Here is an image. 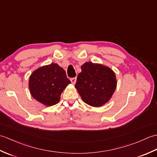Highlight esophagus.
Here are the masks:
<instances>
[{
  "mask_svg": "<svg viewBox=\"0 0 157 157\" xmlns=\"http://www.w3.org/2000/svg\"><path fill=\"white\" fill-rule=\"evenodd\" d=\"M70 80H71V83H72L73 84H75V83H76L77 78H71V79H70Z\"/></svg>",
  "mask_w": 157,
  "mask_h": 157,
  "instance_id": "34e87169",
  "label": "esophagus"
}]
</instances>
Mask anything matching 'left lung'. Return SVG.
I'll return each instance as SVG.
<instances>
[{"instance_id": "obj_1", "label": "left lung", "mask_w": 157, "mask_h": 157, "mask_svg": "<svg viewBox=\"0 0 157 157\" xmlns=\"http://www.w3.org/2000/svg\"><path fill=\"white\" fill-rule=\"evenodd\" d=\"M81 69L75 87L83 101L94 107L104 105L115 91V72L107 66L92 62H86Z\"/></svg>"}]
</instances>
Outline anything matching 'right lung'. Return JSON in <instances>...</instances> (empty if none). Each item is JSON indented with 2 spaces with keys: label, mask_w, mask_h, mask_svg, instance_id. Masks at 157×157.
<instances>
[{
  "label": "right lung",
  "mask_w": 157,
  "mask_h": 157,
  "mask_svg": "<svg viewBox=\"0 0 157 157\" xmlns=\"http://www.w3.org/2000/svg\"><path fill=\"white\" fill-rule=\"evenodd\" d=\"M69 84L65 70L56 63H51L33 71L28 84L33 98L51 106L59 102L61 93Z\"/></svg>",
  "instance_id": "add662e5"
}]
</instances>
